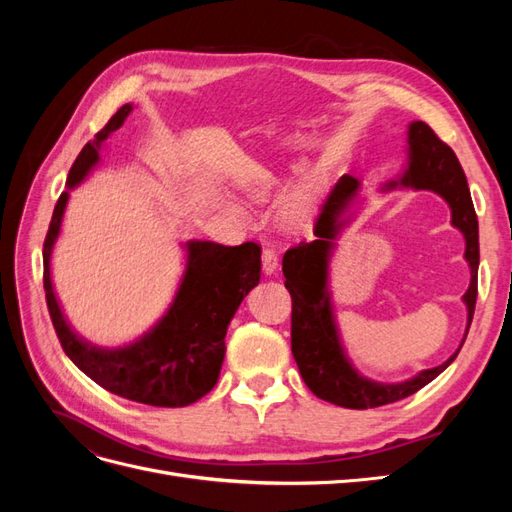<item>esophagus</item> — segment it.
<instances>
[{
	"mask_svg": "<svg viewBox=\"0 0 512 512\" xmlns=\"http://www.w3.org/2000/svg\"><path fill=\"white\" fill-rule=\"evenodd\" d=\"M260 260H262V271H265L267 275L275 273V269H277V254H275L273 247H265V250H262Z\"/></svg>",
	"mask_w": 512,
	"mask_h": 512,
	"instance_id": "34e87169",
	"label": "esophagus"
}]
</instances>
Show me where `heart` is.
Listing matches in <instances>:
<instances>
[{"mask_svg": "<svg viewBox=\"0 0 512 512\" xmlns=\"http://www.w3.org/2000/svg\"><path fill=\"white\" fill-rule=\"evenodd\" d=\"M277 185V179L273 177L271 170L256 166L252 173L245 177V192L256 200H267ZM318 194V181L316 175L303 177L294 188L280 200V207H277V218L280 224L288 230H299L307 224L309 215L314 211Z\"/></svg>", "mask_w": 512, "mask_h": 512, "instance_id": "b5f03b06", "label": "heart"}]
</instances>
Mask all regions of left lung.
<instances>
[{
	"label": "left lung",
	"mask_w": 512,
	"mask_h": 512,
	"mask_svg": "<svg viewBox=\"0 0 512 512\" xmlns=\"http://www.w3.org/2000/svg\"><path fill=\"white\" fill-rule=\"evenodd\" d=\"M408 168L397 181H389L384 190L397 185L414 190H431L440 194L453 213V226L466 237V260L472 271L470 288L463 294L468 305V329L472 324L476 294H478V220L472 205V196L466 175L455 156V151L436 136L425 121L410 123L408 130ZM359 179L344 175L335 183L327 200L320 207V215L314 226L316 241H301L290 247L282 260L286 288L292 299V329L290 342L294 361L299 365L301 376L316 397L329 404L367 410L393 404L404 397L421 391L425 384L438 378L442 371L455 361L459 350L446 363L416 374L414 378L399 384H382L363 378L352 367L344 354L342 342L333 318L331 292L327 286L329 256L339 228L344 226L342 215L359 190ZM468 337V331H466ZM466 342V339H463ZM461 342V346H463Z\"/></svg>",
	"instance_id": "left-lung-1"
}]
</instances>
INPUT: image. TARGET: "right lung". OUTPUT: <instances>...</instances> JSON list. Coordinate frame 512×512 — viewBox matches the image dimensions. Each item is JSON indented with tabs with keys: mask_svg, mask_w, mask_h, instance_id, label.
I'll return each mask as SVG.
<instances>
[{
	"mask_svg": "<svg viewBox=\"0 0 512 512\" xmlns=\"http://www.w3.org/2000/svg\"><path fill=\"white\" fill-rule=\"evenodd\" d=\"M132 104H123L106 126L74 160L66 185L72 190L100 160V147L123 126ZM61 192L44 239V292L55 333L70 361L102 389L138 404L156 408H183L207 395L220 378L226 344L224 337L237 307L260 282L258 243L220 245L188 241V265L177 297L162 320L134 344L98 348L87 344L66 322L51 282V254L61 218L68 205Z\"/></svg>",
	"mask_w": 512,
	"mask_h": 512,
	"instance_id": "obj_1",
	"label": "right lung"
}]
</instances>
